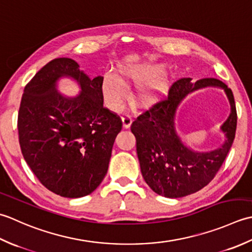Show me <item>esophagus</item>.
<instances>
[{
    "label": "esophagus",
    "instance_id": "34e87169",
    "mask_svg": "<svg viewBox=\"0 0 252 252\" xmlns=\"http://www.w3.org/2000/svg\"><path fill=\"white\" fill-rule=\"evenodd\" d=\"M122 121H123V126L124 128H129L131 123H132V119L129 114H124L122 117Z\"/></svg>",
    "mask_w": 252,
    "mask_h": 252
}]
</instances>
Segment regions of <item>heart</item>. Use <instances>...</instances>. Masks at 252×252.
<instances>
[{"label": "heart", "mask_w": 252, "mask_h": 252, "mask_svg": "<svg viewBox=\"0 0 252 252\" xmlns=\"http://www.w3.org/2000/svg\"><path fill=\"white\" fill-rule=\"evenodd\" d=\"M160 67H133L126 66L120 69V77L109 71L102 80V92H103L105 102L111 109L116 110L121 105V102L127 94L126 85L128 83L145 84L138 94V101L146 102L155 99L156 96L165 90L167 80L165 77H158L161 73ZM147 84H146L145 83Z\"/></svg>", "instance_id": "b5f03b06"}]
</instances>
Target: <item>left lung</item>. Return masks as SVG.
Returning <instances> with one entry per match:
<instances>
[{"instance_id":"1","label":"left lung","mask_w":252,"mask_h":252,"mask_svg":"<svg viewBox=\"0 0 252 252\" xmlns=\"http://www.w3.org/2000/svg\"><path fill=\"white\" fill-rule=\"evenodd\" d=\"M208 85L223 88L231 104V115L221 127L227 136L224 145L210 153H196L183 146L175 130V112L189 92ZM237 112L232 90L215 78L191 83L181 78L168 89L167 96L153 104L132 122L141 174L153 191L167 198H182L199 191L217 175L233 145Z\"/></svg>"}]
</instances>
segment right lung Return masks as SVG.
Segmentation results:
<instances>
[{"label": "right lung", "instance_id": "right-lung-1", "mask_svg": "<svg viewBox=\"0 0 252 252\" xmlns=\"http://www.w3.org/2000/svg\"><path fill=\"white\" fill-rule=\"evenodd\" d=\"M62 75L77 80L78 97L69 99L56 91ZM102 80V76L91 80L74 60L60 58L25 87L17 120L22 153L39 182L62 197L90 194L109 168L123 122L103 106Z\"/></svg>", "mask_w": 252, "mask_h": 252}]
</instances>
